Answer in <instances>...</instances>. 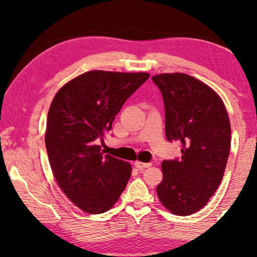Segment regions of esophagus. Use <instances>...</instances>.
Masks as SVG:
<instances>
[{"label": "esophagus", "mask_w": 257, "mask_h": 257, "mask_svg": "<svg viewBox=\"0 0 257 257\" xmlns=\"http://www.w3.org/2000/svg\"><path fill=\"white\" fill-rule=\"evenodd\" d=\"M135 166L138 168L139 171H143L144 168H147V167H151L152 166V164H145V163H142V161H136L135 163Z\"/></svg>", "instance_id": "1"}]
</instances>
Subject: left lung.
I'll use <instances>...</instances> for the list:
<instances>
[{"instance_id": "left-lung-1", "label": "left lung", "mask_w": 257, "mask_h": 257, "mask_svg": "<svg viewBox=\"0 0 257 257\" xmlns=\"http://www.w3.org/2000/svg\"><path fill=\"white\" fill-rule=\"evenodd\" d=\"M165 104L168 142L182 144L181 159L161 164L157 186L161 205L189 215L206 206L222 181L230 151V122L222 99L212 87L181 72L152 77Z\"/></svg>"}]
</instances>
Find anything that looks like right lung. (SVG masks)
Segmentation results:
<instances>
[{
  "mask_svg": "<svg viewBox=\"0 0 257 257\" xmlns=\"http://www.w3.org/2000/svg\"><path fill=\"white\" fill-rule=\"evenodd\" d=\"M149 77L92 70L64 84L51 101L45 130L49 163L59 187L84 212H107L127 185L131 165L104 154L97 142Z\"/></svg>",
  "mask_w": 257,
  "mask_h": 257,
  "instance_id": "obj_1",
  "label": "right lung"
}]
</instances>
